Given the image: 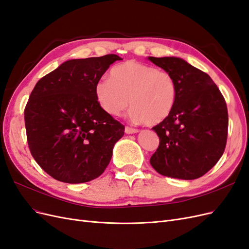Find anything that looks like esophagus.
I'll return each mask as SVG.
<instances>
[{
  "label": "esophagus",
  "instance_id": "1",
  "mask_svg": "<svg viewBox=\"0 0 249 249\" xmlns=\"http://www.w3.org/2000/svg\"><path fill=\"white\" fill-rule=\"evenodd\" d=\"M124 132H125L126 134H135V133H138V130L135 129V127L125 126V127H124Z\"/></svg>",
  "mask_w": 249,
  "mask_h": 249
}]
</instances>
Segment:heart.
<instances>
[{"instance_id":"b5f03b06","label":"heart","mask_w":249,"mask_h":249,"mask_svg":"<svg viewBox=\"0 0 249 249\" xmlns=\"http://www.w3.org/2000/svg\"><path fill=\"white\" fill-rule=\"evenodd\" d=\"M110 78H101L94 85L95 99L109 115L122 114L131 100V119L153 125L163 122L175 107L177 84L167 71L126 61L113 67Z\"/></svg>"}]
</instances>
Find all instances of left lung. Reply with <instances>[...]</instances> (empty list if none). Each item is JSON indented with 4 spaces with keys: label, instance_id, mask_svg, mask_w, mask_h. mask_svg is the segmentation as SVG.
Wrapping results in <instances>:
<instances>
[{
    "label": "left lung",
    "instance_id": "1",
    "mask_svg": "<svg viewBox=\"0 0 249 249\" xmlns=\"http://www.w3.org/2000/svg\"><path fill=\"white\" fill-rule=\"evenodd\" d=\"M148 59L170 72L177 84L175 107L153 127L160 143L150 157V165L165 177L198 178L218 162L227 145V103L209 74L185 60Z\"/></svg>",
    "mask_w": 249,
    "mask_h": 249
}]
</instances>
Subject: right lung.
I'll return each mask as SVG.
<instances>
[{
	"mask_svg": "<svg viewBox=\"0 0 249 249\" xmlns=\"http://www.w3.org/2000/svg\"><path fill=\"white\" fill-rule=\"evenodd\" d=\"M117 55L72 59L36 83L25 108L30 152L48 175L79 184L99 178L124 125L97 103L94 85Z\"/></svg>",
	"mask_w": 249,
	"mask_h": 249,
	"instance_id": "1",
	"label": "right lung"
}]
</instances>
